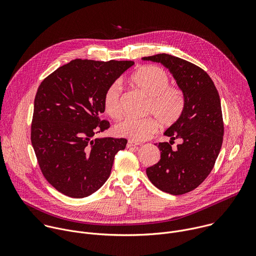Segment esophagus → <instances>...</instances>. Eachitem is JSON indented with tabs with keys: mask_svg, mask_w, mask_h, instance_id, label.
<instances>
[{
	"mask_svg": "<svg viewBox=\"0 0 256 256\" xmlns=\"http://www.w3.org/2000/svg\"><path fill=\"white\" fill-rule=\"evenodd\" d=\"M138 144H140V142H134V140H128V144H126V147H128V148L138 147Z\"/></svg>",
	"mask_w": 256,
	"mask_h": 256,
	"instance_id": "1",
	"label": "esophagus"
}]
</instances>
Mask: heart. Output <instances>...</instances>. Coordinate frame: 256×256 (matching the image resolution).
Listing matches in <instances>:
<instances>
[{
    "label": "heart",
    "instance_id": "b5f03b06",
    "mask_svg": "<svg viewBox=\"0 0 256 256\" xmlns=\"http://www.w3.org/2000/svg\"><path fill=\"white\" fill-rule=\"evenodd\" d=\"M128 83L149 98L146 112L154 116L162 126L173 124L184 112V95L179 88L169 85V76L162 68L157 66H142L130 77ZM103 108L110 118L120 120L122 118V87L118 83L116 82L106 89L103 96ZM157 128V122L153 118H128L118 122L114 130L120 136L142 142L150 138Z\"/></svg>",
    "mask_w": 256,
    "mask_h": 256
}]
</instances>
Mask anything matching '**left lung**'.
Listing matches in <instances>:
<instances>
[{
    "label": "left lung",
    "instance_id": "8db88e82",
    "mask_svg": "<svg viewBox=\"0 0 256 256\" xmlns=\"http://www.w3.org/2000/svg\"><path fill=\"white\" fill-rule=\"evenodd\" d=\"M142 60L166 66L184 95V112L164 132L170 136V142L158 144L161 158L146 170L160 190L184 194L196 188L208 177L220 153L224 136L220 96L206 72L186 60L167 54ZM176 138L182 142L174 150L172 144Z\"/></svg>",
    "mask_w": 256,
    "mask_h": 256
}]
</instances>
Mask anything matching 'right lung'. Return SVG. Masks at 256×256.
<instances>
[{
  "label": "right lung",
  "mask_w": 256,
  "mask_h": 256,
  "mask_svg": "<svg viewBox=\"0 0 256 256\" xmlns=\"http://www.w3.org/2000/svg\"><path fill=\"white\" fill-rule=\"evenodd\" d=\"M134 62L76 58L56 68L34 99L31 142L50 184L70 198H86L110 175L126 138H96L109 128L101 120L106 89Z\"/></svg>",
  "instance_id": "1"
}]
</instances>
